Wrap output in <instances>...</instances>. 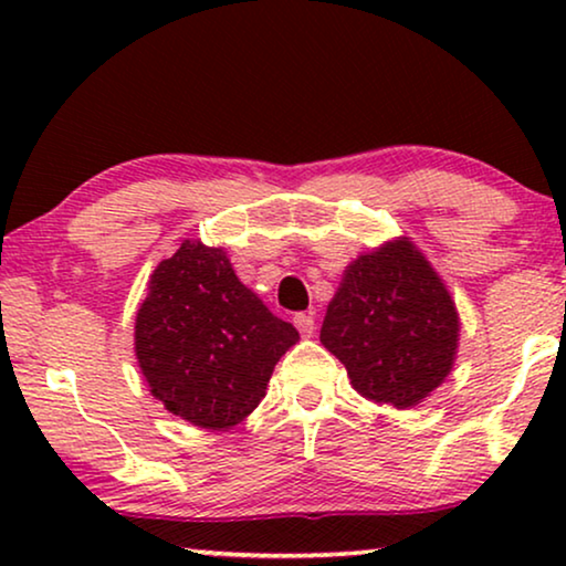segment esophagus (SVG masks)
<instances>
[{
  "mask_svg": "<svg viewBox=\"0 0 566 566\" xmlns=\"http://www.w3.org/2000/svg\"><path fill=\"white\" fill-rule=\"evenodd\" d=\"M293 324H296V329H298L304 337H312L314 329H316V327H314V316H312V314H304V312L293 316Z\"/></svg>",
  "mask_w": 566,
  "mask_h": 566,
  "instance_id": "esophagus-1",
  "label": "esophagus"
}]
</instances>
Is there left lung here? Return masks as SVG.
<instances>
[{"mask_svg": "<svg viewBox=\"0 0 566 566\" xmlns=\"http://www.w3.org/2000/svg\"><path fill=\"white\" fill-rule=\"evenodd\" d=\"M319 339L355 391L407 409L451 374L459 312L424 254L401 237L347 265Z\"/></svg>", "mask_w": 566, "mask_h": 566, "instance_id": "obj_1", "label": "left lung"}]
</instances>
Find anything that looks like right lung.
I'll use <instances>...</instances> for the list:
<instances>
[{
    "label": "right lung",
    "mask_w": 566,
    "mask_h": 566,
    "mask_svg": "<svg viewBox=\"0 0 566 566\" xmlns=\"http://www.w3.org/2000/svg\"><path fill=\"white\" fill-rule=\"evenodd\" d=\"M134 337L154 397L206 430L242 422L298 343L296 327L239 281L227 252L190 239L151 273Z\"/></svg>",
    "instance_id": "1"
}]
</instances>
